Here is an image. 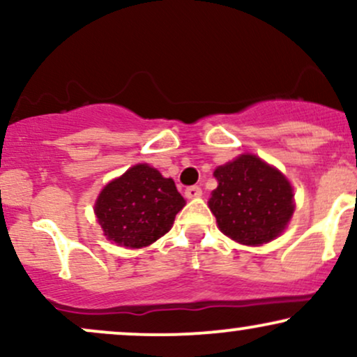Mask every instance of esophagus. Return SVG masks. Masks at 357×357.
<instances>
[{"label":"esophagus","mask_w":357,"mask_h":357,"mask_svg":"<svg viewBox=\"0 0 357 357\" xmlns=\"http://www.w3.org/2000/svg\"><path fill=\"white\" fill-rule=\"evenodd\" d=\"M184 195H186V198L192 199V198H199V196L203 195V191L199 186H188L186 190H184Z\"/></svg>","instance_id":"obj_1"}]
</instances>
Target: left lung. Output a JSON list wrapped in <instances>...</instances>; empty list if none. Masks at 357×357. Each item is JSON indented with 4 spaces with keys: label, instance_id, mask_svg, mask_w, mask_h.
<instances>
[{
    "label": "left lung",
    "instance_id": "obj_1",
    "mask_svg": "<svg viewBox=\"0 0 357 357\" xmlns=\"http://www.w3.org/2000/svg\"><path fill=\"white\" fill-rule=\"evenodd\" d=\"M218 188L208 204L220 230L243 245H261L282 233L294 213L292 186L275 167L243 154L216 167Z\"/></svg>",
    "mask_w": 357,
    "mask_h": 357
}]
</instances>
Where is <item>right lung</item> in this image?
<instances>
[{
	"mask_svg": "<svg viewBox=\"0 0 357 357\" xmlns=\"http://www.w3.org/2000/svg\"><path fill=\"white\" fill-rule=\"evenodd\" d=\"M184 204L173 179L162 178L154 167L137 165L102 190L96 215L109 240L141 248L169 231Z\"/></svg>",
	"mask_w": 357,
	"mask_h": 357,
	"instance_id": "right-lung-1",
	"label": "right lung"
}]
</instances>
